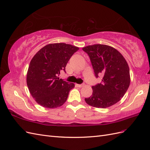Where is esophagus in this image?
I'll list each match as a JSON object with an SVG mask.
<instances>
[{
    "label": "esophagus",
    "instance_id": "34e87169",
    "mask_svg": "<svg viewBox=\"0 0 150 150\" xmlns=\"http://www.w3.org/2000/svg\"><path fill=\"white\" fill-rule=\"evenodd\" d=\"M76 86H77L78 87H82L84 86V84L83 83H82V84H76Z\"/></svg>",
    "mask_w": 150,
    "mask_h": 150
}]
</instances>
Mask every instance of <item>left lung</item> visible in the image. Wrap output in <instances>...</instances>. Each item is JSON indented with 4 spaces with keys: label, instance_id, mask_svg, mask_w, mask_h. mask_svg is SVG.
<instances>
[{
    "label": "left lung",
    "instance_id": "8db88e82",
    "mask_svg": "<svg viewBox=\"0 0 150 150\" xmlns=\"http://www.w3.org/2000/svg\"><path fill=\"white\" fill-rule=\"evenodd\" d=\"M89 56L96 78L103 76L101 83L92 87L93 94L85 98L88 105L106 108L116 104L127 91L130 85L128 64L117 49L102 44L82 48Z\"/></svg>",
    "mask_w": 150,
    "mask_h": 150
}]
</instances>
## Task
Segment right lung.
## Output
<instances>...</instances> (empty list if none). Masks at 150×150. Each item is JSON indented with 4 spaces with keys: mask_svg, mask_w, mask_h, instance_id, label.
Returning <instances> with one entry per match:
<instances>
[{
    "mask_svg": "<svg viewBox=\"0 0 150 150\" xmlns=\"http://www.w3.org/2000/svg\"><path fill=\"white\" fill-rule=\"evenodd\" d=\"M79 49L70 44H48L38 51L30 61L26 83L32 97L40 105L55 108L66 102L75 84L59 79L60 71Z\"/></svg>",
    "mask_w": 150,
    "mask_h": 150,
    "instance_id": "add662e5",
    "label": "right lung"
}]
</instances>
